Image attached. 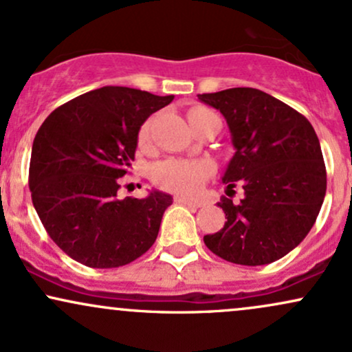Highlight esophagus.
I'll list each match as a JSON object with an SVG mask.
<instances>
[{
	"label": "esophagus",
	"instance_id": "34e87169",
	"mask_svg": "<svg viewBox=\"0 0 352 352\" xmlns=\"http://www.w3.org/2000/svg\"><path fill=\"white\" fill-rule=\"evenodd\" d=\"M177 204H182V205H187V207H192V208H199L201 207V204L199 200H193V199H187V197H177L175 199Z\"/></svg>",
	"mask_w": 352,
	"mask_h": 352
}]
</instances>
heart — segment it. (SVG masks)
<instances>
[{
	"label": "heart",
	"instance_id": "1",
	"mask_svg": "<svg viewBox=\"0 0 352 352\" xmlns=\"http://www.w3.org/2000/svg\"><path fill=\"white\" fill-rule=\"evenodd\" d=\"M212 111L207 107H192L188 111V122L190 125L200 122V120L207 119V117H213ZM151 131H152V120H147L140 129L139 134V144L147 145L151 140ZM208 167L205 164L197 162V160H187V159H167L164 162H159L153 165L152 168V179L159 187L165 190H170L175 193H184V195H190L195 193L204 182L207 180Z\"/></svg>",
	"mask_w": 352,
	"mask_h": 352
}]
</instances>
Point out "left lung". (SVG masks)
Here are the masks:
<instances>
[{"mask_svg":"<svg viewBox=\"0 0 352 352\" xmlns=\"http://www.w3.org/2000/svg\"><path fill=\"white\" fill-rule=\"evenodd\" d=\"M199 99L227 119L235 153L221 182L245 192L238 204L218 201L227 221L204 236L205 245L230 263H273L305 240L324 200L316 132L305 116L260 89H225Z\"/></svg>","mask_w":352,"mask_h":352,"instance_id":"obj_1","label":"left lung"}]
</instances>
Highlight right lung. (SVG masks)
Masks as SVG:
<instances>
[{"mask_svg": "<svg viewBox=\"0 0 352 352\" xmlns=\"http://www.w3.org/2000/svg\"><path fill=\"white\" fill-rule=\"evenodd\" d=\"M173 96L106 86L52 111L34 137L33 205L47 235L72 260L117 268L147 252L159 235L168 193L120 200L119 179L135 157L140 125Z\"/></svg>", "mask_w": 352, "mask_h": 352, "instance_id": "obj_1", "label": "right lung"}]
</instances>
